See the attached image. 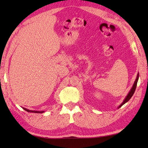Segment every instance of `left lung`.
I'll list each match as a JSON object with an SVG mask.
<instances>
[{"mask_svg": "<svg viewBox=\"0 0 148 148\" xmlns=\"http://www.w3.org/2000/svg\"><path fill=\"white\" fill-rule=\"evenodd\" d=\"M138 77H139V73L137 74V76H136V80H135V82H134V84H133V86L132 87V88H131V91H129V92L128 93V95H127V97H125V100L123 101V102H122V103L120 104V106H119V108H119L120 107H121L124 104H125L126 103V102H128L130 99H131V98L132 97V95H133V94H134V91H135V90H136V86H137V82H138Z\"/></svg>", "mask_w": 148, "mask_h": 148, "instance_id": "left-lung-1", "label": "left lung"}]
</instances>
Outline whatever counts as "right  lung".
I'll list each match as a JSON object with an SVG mask.
<instances>
[{"mask_svg": "<svg viewBox=\"0 0 148 148\" xmlns=\"http://www.w3.org/2000/svg\"><path fill=\"white\" fill-rule=\"evenodd\" d=\"M23 108L25 110V111L28 112H34V113H43L44 112V111H42V112H39V111H33V110H27V108Z\"/></svg>", "mask_w": 148, "mask_h": 148, "instance_id": "obj_1", "label": "right lung"}]
</instances>
